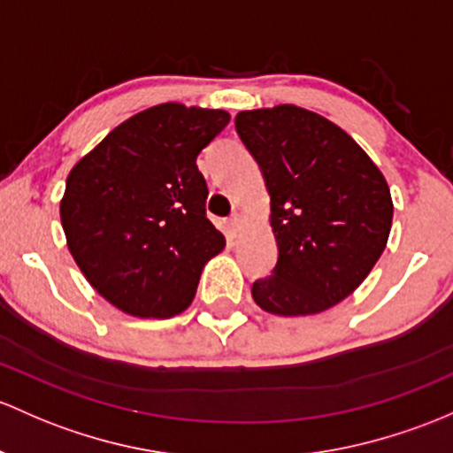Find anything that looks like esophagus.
I'll list each match as a JSON object with an SVG mask.
<instances>
[{"instance_id": "esophagus-1", "label": "esophagus", "mask_w": 453, "mask_h": 453, "mask_svg": "<svg viewBox=\"0 0 453 453\" xmlns=\"http://www.w3.org/2000/svg\"><path fill=\"white\" fill-rule=\"evenodd\" d=\"M239 227H241V217L239 214H234V217H230L226 221V234L234 239V236L239 234Z\"/></svg>"}]
</instances>
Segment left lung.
Returning <instances> with one entry per match:
<instances>
[{
	"instance_id": "obj_1",
	"label": "left lung",
	"mask_w": 453,
	"mask_h": 453,
	"mask_svg": "<svg viewBox=\"0 0 453 453\" xmlns=\"http://www.w3.org/2000/svg\"><path fill=\"white\" fill-rule=\"evenodd\" d=\"M236 132L265 175L278 242L273 275L251 297L306 317L354 293L387 247L393 199L382 171L345 130L306 108L242 111Z\"/></svg>"
}]
</instances>
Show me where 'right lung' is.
I'll use <instances>...</instances> for the list:
<instances>
[{
  "label": "right lung",
  "instance_id": "add662e5",
  "mask_svg": "<svg viewBox=\"0 0 453 453\" xmlns=\"http://www.w3.org/2000/svg\"><path fill=\"white\" fill-rule=\"evenodd\" d=\"M226 111L169 102L117 126L66 178L60 221L90 287L121 312L187 311L203 265L226 247L208 221L197 156Z\"/></svg>",
  "mask_w": 453,
  "mask_h": 453
}]
</instances>
